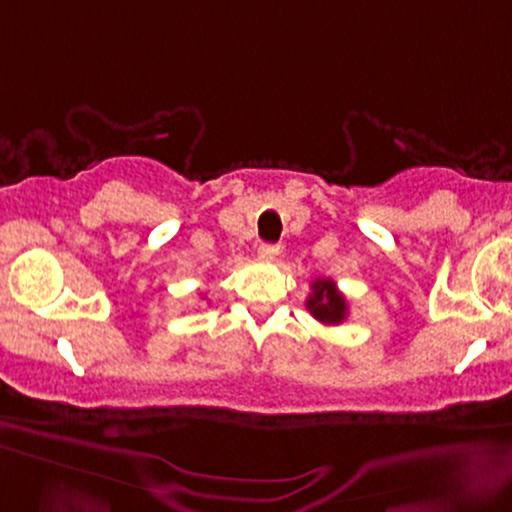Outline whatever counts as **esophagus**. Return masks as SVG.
Instances as JSON below:
<instances>
[{"label": "esophagus", "instance_id": "1", "mask_svg": "<svg viewBox=\"0 0 512 512\" xmlns=\"http://www.w3.org/2000/svg\"><path fill=\"white\" fill-rule=\"evenodd\" d=\"M257 255H260V260H264V262L276 260V255H278V245H274V243H262V245H260V250H257Z\"/></svg>", "mask_w": 512, "mask_h": 512}]
</instances>
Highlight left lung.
<instances>
[{
	"label": "left lung",
	"mask_w": 512,
	"mask_h": 512,
	"mask_svg": "<svg viewBox=\"0 0 512 512\" xmlns=\"http://www.w3.org/2000/svg\"><path fill=\"white\" fill-rule=\"evenodd\" d=\"M307 309L323 326H338L347 316V300L331 278H316L312 295L307 297Z\"/></svg>",
	"instance_id": "8db88e82"
}]
</instances>
